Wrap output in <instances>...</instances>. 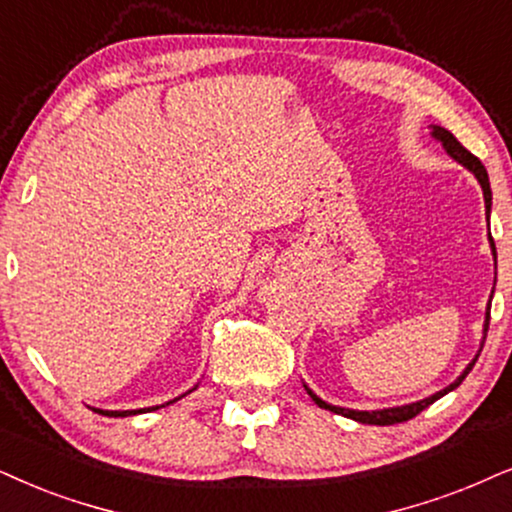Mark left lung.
Listing matches in <instances>:
<instances>
[{
  "instance_id": "1",
  "label": "left lung",
  "mask_w": 512,
  "mask_h": 512,
  "mask_svg": "<svg viewBox=\"0 0 512 512\" xmlns=\"http://www.w3.org/2000/svg\"><path fill=\"white\" fill-rule=\"evenodd\" d=\"M430 129H432L430 134L439 141V144L444 146V151L449 153L458 165H463L465 170L475 174V179L480 181L482 193H484V210H487V219H489V215H491V186H489V174H487V170H484V165L470 151H465V148L461 146V141H458L454 134L449 132V129H444V127H439V125H430ZM489 243H491V255H494V262H496V248H494V238H491V236H489ZM491 295H494V290H491ZM489 304H491V300H489ZM489 312H491V307H487V314H484V338H482V345H484V340H487V331H489ZM482 345H480V352H482ZM477 357H480V354H475V359H472L470 364L465 366V371L458 375L454 383L446 385L444 390L430 394V397H425V399H420V401H413V404L390 406V409H375V411L345 409V406H333V404H328V401H323L321 397H316V394L309 390L307 385H304V390H307L309 397L314 399V404H319L321 409H326V411L338 413V416L352 418V420H357V423H366V425H394V423H404V420H411L413 416H418V413L423 411V409H428L430 404H435L439 397H444V394H449L451 390H456V387L465 380V375L472 371V366H475Z\"/></svg>"
}]
</instances>
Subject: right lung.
Returning <instances> with one entry per match:
<instances>
[{
	"label": "right lung",
	"instance_id": "obj_1",
	"mask_svg": "<svg viewBox=\"0 0 512 512\" xmlns=\"http://www.w3.org/2000/svg\"><path fill=\"white\" fill-rule=\"evenodd\" d=\"M193 390H196V387H193ZM193 390H189V392H193ZM186 392V394H189ZM181 397H184V394H181ZM179 399V397H177ZM177 399H172V401H167V404H160V406H170V404H174V401ZM160 406H151V409H134V411H103V409H94V411H99L101 416H111V418H125V416H137V413H146V411H155V409H160Z\"/></svg>",
	"mask_w": 512,
	"mask_h": 512
}]
</instances>
